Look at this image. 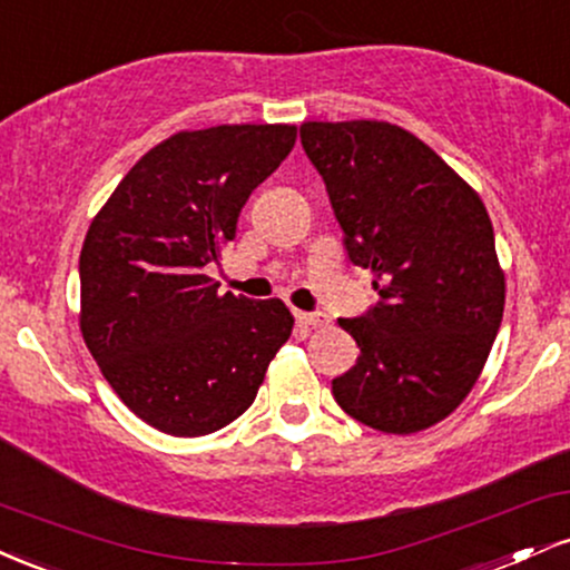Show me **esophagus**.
Returning <instances> with one entry per match:
<instances>
[{
  "label": "esophagus",
  "mask_w": 570,
  "mask_h": 570,
  "mask_svg": "<svg viewBox=\"0 0 570 570\" xmlns=\"http://www.w3.org/2000/svg\"><path fill=\"white\" fill-rule=\"evenodd\" d=\"M296 320L304 327H325L331 320L323 312H296Z\"/></svg>",
  "instance_id": "obj_1"
}]
</instances>
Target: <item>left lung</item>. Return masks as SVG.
Returning a JSON list of instances; mask_svg holds the SVG:
<instances>
[{
    "label": "left lung",
    "mask_w": 570,
    "mask_h": 570,
    "mask_svg": "<svg viewBox=\"0 0 570 570\" xmlns=\"http://www.w3.org/2000/svg\"><path fill=\"white\" fill-rule=\"evenodd\" d=\"M301 146L325 180L346 256L373 272L379 293L360 317L338 320L360 357L333 379V397L371 430H426L470 394L504 314L485 205L397 125L304 122Z\"/></svg>",
    "instance_id": "left-lung-1"
}]
</instances>
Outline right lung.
<instances>
[{
    "instance_id": "obj_1",
    "label": "right lung",
    "mask_w": 570,
    "mask_h": 570,
    "mask_svg": "<svg viewBox=\"0 0 570 570\" xmlns=\"http://www.w3.org/2000/svg\"><path fill=\"white\" fill-rule=\"evenodd\" d=\"M293 125H218L163 140L119 180L79 256L82 336L119 400L154 430L199 438L243 416L291 338L279 298L218 293L207 264L237 237Z\"/></svg>"
}]
</instances>
